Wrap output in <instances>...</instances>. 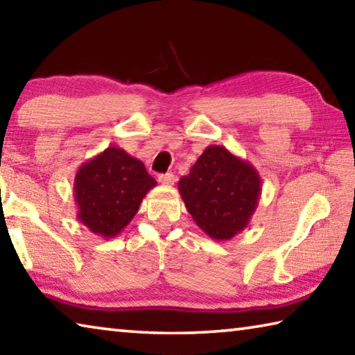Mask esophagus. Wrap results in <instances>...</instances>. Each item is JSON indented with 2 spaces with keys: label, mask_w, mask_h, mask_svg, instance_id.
I'll list each match as a JSON object with an SVG mask.
<instances>
[{
  "label": "esophagus",
  "mask_w": 355,
  "mask_h": 355,
  "mask_svg": "<svg viewBox=\"0 0 355 355\" xmlns=\"http://www.w3.org/2000/svg\"><path fill=\"white\" fill-rule=\"evenodd\" d=\"M174 181H176V179H174V174H171V173H165L159 176V182L165 184V185H173Z\"/></svg>",
  "instance_id": "1"
}]
</instances>
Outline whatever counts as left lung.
Instances as JSON below:
<instances>
[{
  "mask_svg": "<svg viewBox=\"0 0 355 355\" xmlns=\"http://www.w3.org/2000/svg\"><path fill=\"white\" fill-rule=\"evenodd\" d=\"M261 184L250 162L212 144L179 179L178 189L195 223L214 241H230L257 211Z\"/></svg>",
  "mask_w": 355,
  "mask_h": 355,
  "instance_id": "1",
  "label": "left lung"
}]
</instances>
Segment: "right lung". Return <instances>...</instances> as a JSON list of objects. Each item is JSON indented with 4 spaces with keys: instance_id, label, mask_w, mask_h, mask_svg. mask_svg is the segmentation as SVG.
Wrapping results in <instances>:
<instances>
[{
    "instance_id": "obj_1",
    "label": "right lung",
    "mask_w": 355,
    "mask_h": 355,
    "mask_svg": "<svg viewBox=\"0 0 355 355\" xmlns=\"http://www.w3.org/2000/svg\"><path fill=\"white\" fill-rule=\"evenodd\" d=\"M155 185L141 160L124 149L110 146L85 162L75 174L78 222L103 239L118 236Z\"/></svg>"
}]
</instances>
